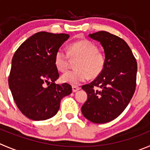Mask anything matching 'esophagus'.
<instances>
[{"label":"esophagus","mask_w":150,"mask_h":150,"mask_svg":"<svg viewBox=\"0 0 150 150\" xmlns=\"http://www.w3.org/2000/svg\"><path fill=\"white\" fill-rule=\"evenodd\" d=\"M80 89V88L78 86H73L72 87V90H73V92H76V91H78Z\"/></svg>","instance_id":"34e87169"}]
</instances>
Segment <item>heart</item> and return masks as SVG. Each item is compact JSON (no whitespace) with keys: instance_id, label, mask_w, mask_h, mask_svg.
<instances>
[{"instance_id":"b5f03b06","label":"heart","mask_w":150,"mask_h":150,"mask_svg":"<svg viewBox=\"0 0 150 150\" xmlns=\"http://www.w3.org/2000/svg\"><path fill=\"white\" fill-rule=\"evenodd\" d=\"M70 58L76 60L75 68L62 76V81L72 85H79L91 77H96L103 71L105 66V56L98 50L97 45L88 40L74 42L68 47V52L59 48L55 54L54 63L61 72L68 70Z\"/></svg>"}]
</instances>
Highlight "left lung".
I'll return each instance as SVG.
<instances>
[{
    "label": "left lung",
    "instance_id": "1",
    "mask_svg": "<svg viewBox=\"0 0 150 150\" xmlns=\"http://www.w3.org/2000/svg\"><path fill=\"white\" fill-rule=\"evenodd\" d=\"M89 37L103 47L105 66L92 82L82 85L88 99L82 112L91 122L107 123L119 116L132 99L136 87L137 62L129 45L119 37L105 31Z\"/></svg>",
    "mask_w": 150,
    "mask_h": 150
}]
</instances>
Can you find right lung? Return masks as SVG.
Wrapping results in <instances>:
<instances>
[{
  "mask_svg": "<svg viewBox=\"0 0 150 150\" xmlns=\"http://www.w3.org/2000/svg\"><path fill=\"white\" fill-rule=\"evenodd\" d=\"M69 37L40 31L15 51L8 86L18 109L28 119L42 121L53 117L59 110L61 99L72 92L69 84H55L59 76L55 54Z\"/></svg>",
  "mask_w": 150,
  "mask_h": 150,
  "instance_id": "obj_1",
  "label": "right lung"
}]
</instances>
